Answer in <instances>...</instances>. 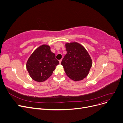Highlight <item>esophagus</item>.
<instances>
[{
	"instance_id": "34e87169",
	"label": "esophagus",
	"mask_w": 123,
	"mask_h": 123,
	"mask_svg": "<svg viewBox=\"0 0 123 123\" xmlns=\"http://www.w3.org/2000/svg\"><path fill=\"white\" fill-rule=\"evenodd\" d=\"M59 64H61V62H62V59H61V60L59 61Z\"/></svg>"
}]
</instances>
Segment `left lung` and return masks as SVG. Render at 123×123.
I'll return each instance as SVG.
<instances>
[{"instance_id": "left-lung-1", "label": "left lung", "mask_w": 123, "mask_h": 123, "mask_svg": "<svg viewBox=\"0 0 123 123\" xmlns=\"http://www.w3.org/2000/svg\"><path fill=\"white\" fill-rule=\"evenodd\" d=\"M67 54L61 62L66 74L71 80H83L88 75L92 65V59L86 49L76 42L66 43Z\"/></svg>"}]
</instances>
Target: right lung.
Masks as SVG:
<instances>
[{
	"instance_id": "add662e5",
	"label": "right lung",
	"mask_w": 123,
	"mask_h": 123,
	"mask_svg": "<svg viewBox=\"0 0 123 123\" xmlns=\"http://www.w3.org/2000/svg\"><path fill=\"white\" fill-rule=\"evenodd\" d=\"M59 62L52 52L50 47L43 44L33 52L26 64L28 72L32 79L43 82L50 77Z\"/></svg>"
}]
</instances>
